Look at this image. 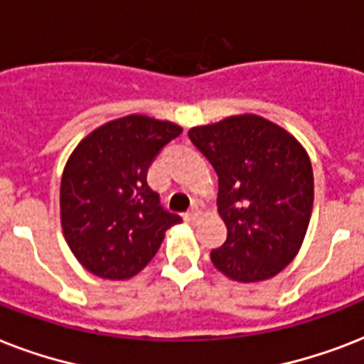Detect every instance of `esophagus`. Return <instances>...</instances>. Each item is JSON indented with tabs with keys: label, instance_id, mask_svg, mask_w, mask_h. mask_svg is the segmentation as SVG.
<instances>
[{
	"label": "esophagus",
	"instance_id": "34e87169",
	"mask_svg": "<svg viewBox=\"0 0 364 364\" xmlns=\"http://www.w3.org/2000/svg\"><path fill=\"white\" fill-rule=\"evenodd\" d=\"M198 217H200V211L193 210V211H188V213H185V221H187L188 225H194V223L198 221Z\"/></svg>",
	"mask_w": 364,
	"mask_h": 364
}]
</instances>
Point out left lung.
Here are the masks:
<instances>
[{
	"mask_svg": "<svg viewBox=\"0 0 364 364\" xmlns=\"http://www.w3.org/2000/svg\"><path fill=\"white\" fill-rule=\"evenodd\" d=\"M191 141L219 177L217 210L227 242L211 262L240 283L270 279L296 257L314 208V171L293 134L245 113L194 126Z\"/></svg>",
	"mask_w": 364,
	"mask_h": 364,
	"instance_id": "left-lung-1",
	"label": "left lung"
}]
</instances>
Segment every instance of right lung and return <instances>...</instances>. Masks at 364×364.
I'll return each mask as SVG.
<instances>
[{
	"label": "right lung",
	"instance_id": "1",
	"mask_svg": "<svg viewBox=\"0 0 364 364\" xmlns=\"http://www.w3.org/2000/svg\"><path fill=\"white\" fill-rule=\"evenodd\" d=\"M183 132L145 115L105 122L82 137L60 183V221L71 253L94 276L130 279L151 262L181 217L162 210L147 171Z\"/></svg>",
	"mask_w": 364,
	"mask_h": 364
}]
</instances>
